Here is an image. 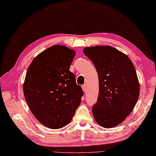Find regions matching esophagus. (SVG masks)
Instances as JSON below:
<instances>
[{"instance_id":"obj_1","label":"esophagus","mask_w":156,"mask_h":156,"mask_svg":"<svg viewBox=\"0 0 156 156\" xmlns=\"http://www.w3.org/2000/svg\"><path fill=\"white\" fill-rule=\"evenodd\" d=\"M82 89H83L84 92H86V85L84 84V85H83V86H82Z\"/></svg>"}]
</instances>
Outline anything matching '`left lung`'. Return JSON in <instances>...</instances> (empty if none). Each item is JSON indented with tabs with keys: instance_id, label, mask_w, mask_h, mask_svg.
Listing matches in <instances>:
<instances>
[{
	"instance_id": "1",
	"label": "left lung",
	"mask_w": 156,
	"mask_h": 156,
	"mask_svg": "<svg viewBox=\"0 0 156 156\" xmlns=\"http://www.w3.org/2000/svg\"><path fill=\"white\" fill-rule=\"evenodd\" d=\"M83 54L98 76V96L92 107L95 121L106 128L115 127L130 115L139 98L136 70L130 58L113 47L85 48Z\"/></svg>"
}]
</instances>
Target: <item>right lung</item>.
I'll return each instance as SVG.
<instances>
[{"instance_id": "obj_1", "label": "right lung", "mask_w": 156, "mask_h": 156, "mask_svg": "<svg viewBox=\"0 0 156 156\" xmlns=\"http://www.w3.org/2000/svg\"><path fill=\"white\" fill-rule=\"evenodd\" d=\"M75 51L54 45L32 60L26 73L23 94L34 116L46 127L58 129L71 121L83 91L69 70Z\"/></svg>"}]
</instances>
